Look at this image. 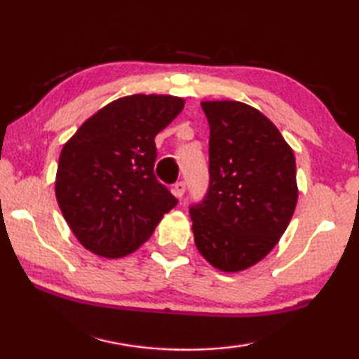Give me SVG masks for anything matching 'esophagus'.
Instances as JSON below:
<instances>
[{
    "label": "esophagus",
    "mask_w": 359,
    "mask_h": 359,
    "mask_svg": "<svg viewBox=\"0 0 359 359\" xmlns=\"http://www.w3.org/2000/svg\"><path fill=\"white\" fill-rule=\"evenodd\" d=\"M185 188H187V185H185V182H177V184H174V187H172V194L175 198H182L184 196V193H185Z\"/></svg>",
    "instance_id": "obj_1"
}]
</instances>
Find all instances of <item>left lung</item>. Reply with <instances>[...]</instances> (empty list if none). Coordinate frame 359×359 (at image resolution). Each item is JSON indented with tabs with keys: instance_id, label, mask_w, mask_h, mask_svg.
<instances>
[{
	"instance_id": "left-lung-1",
	"label": "left lung",
	"mask_w": 359,
	"mask_h": 359,
	"mask_svg": "<svg viewBox=\"0 0 359 359\" xmlns=\"http://www.w3.org/2000/svg\"><path fill=\"white\" fill-rule=\"evenodd\" d=\"M201 106L210 126V184L190 208L194 244L215 269L239 272L277 245L294 214V154L258 109L229 100Z\"/></svg>"
}]
</instances>
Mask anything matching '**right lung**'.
I'll return each instance as SVG.
<instances>
[{"label": "right lung", "instance_id": "add662e5", "mask_svg": "<svg viewBox=\"0 0 359 359\" xmlns=\"http://www.w3.org/2000/svg\"><path fill=\"white\" fill-rule=\"evenodd\" d=\"M171 95H131L81 125L58 158L55 196L72 234L95 255L136 252L179 201L156 180L155 136L184 109Z\"/></svg>", "mask_w": 359, "mask_h": 359}]
</instances>
